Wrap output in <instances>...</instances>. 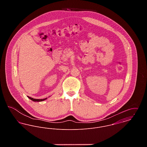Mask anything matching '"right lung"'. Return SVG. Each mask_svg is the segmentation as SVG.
<instances>
[{"label":"right lung","instance_id":"right-lung-1","mask_svg":"<svg viewBox=\"0 0 147 147\" xmlns=\"http://www.w3.org/2000/svg\"><path fill=\"white\" fill-rule=\"evenodd\" d=\"M30 100H31L32 101H35V102H40V101H44V100H46L47 98H43V99H36V98H31V97H30V96H28Z\"/></svg>","mask_w":147,"mask_h":147}]
</instances>
